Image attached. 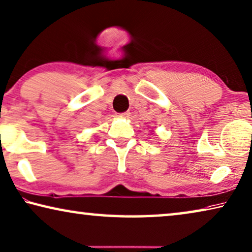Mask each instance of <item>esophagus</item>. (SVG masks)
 Wrapping results in <instances>:
<instances>
[{
    "label": "esophagus",
    "mask_w": 252,
    "mask_h": 252,
    "mask_svg": "<svg viewBox=\"0 0 252 252\" xmlns=\"http://www.w3.org/2000/svg\"><path fill=\"white\" fill-rule=\"evenodd\" d=\"M119 117L120 118H127V117H130V112H123V113H120Z\"/></svg>",
    "instance_id": "esophagus-1"
}]
</instances>
